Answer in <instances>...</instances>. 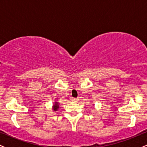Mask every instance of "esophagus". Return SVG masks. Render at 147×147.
I'll list each match as a JSON object with an SVG mask.
<instances>
[{
  "label": "esophagus",
  "mask_w": 147,
  "mask_h": 147,
  "mask_svg": "<svg viewBox=\"0 0 147 147\" xmlns=\"http://www.w3.org/2000/svg\"><path fill=\"white\" fill-rule=\"evenodd\" d=\"M72 102H77V101H78V99L77 98H72Z\"/></svg>",
  "instance_id": "obj_1"
}]
</instances>
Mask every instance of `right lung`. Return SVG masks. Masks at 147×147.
Returning a JSON list of instances; mask_svg holds the SVG:
<instances>
[{
  "label": "right lung",
  "instance_id": "add662e5",
  "mask_svg": "<svg viewBox=\"0 0 147 147\" xmlns=\"http://www.w3.org/2000/svg\"><path fill=\"white\" fill-rule=\"evenodd\" d=\"M58 108H59L58 103H57V102H55V105H54V106H53V109H54V111H56L57 110V109H58Z\"/></svg>",
  "mask_w": 147,
  "mask_h": 147
}]
</instances>
